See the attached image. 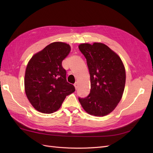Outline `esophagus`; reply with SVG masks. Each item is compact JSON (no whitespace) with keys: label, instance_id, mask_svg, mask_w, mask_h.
<instances>
[{"label":"esophagus","instance_id":"obj_1","mask_svg":"<svg viewBox=\"0 0 153 153\" xmlns=\"http://www.w3.org/2000/svg\"><path fill=\"white\" fill-rule=\"evenodd\" d=\"M74 86H75V89L76 90L77 89H78V84L77 82H76L75 84H74Z\"/></svg>","mask_w":153,"mask_h":153}]
</instances>
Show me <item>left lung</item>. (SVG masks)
Returning <instances> with one entry per match:
<instances>
[{
  "mask_svg": "<svg viewBox=\"0 0 153 153\" xmlns=\"http://www.w3.org/2000/svg\"><path fill=\"white\" fill-rule=\"evenodd\" d=\"M78 48L86 58L91 78L89 96L78 100L87 113L105 116L112 112L122 98L126 83L123 62L103 43H82Z\"/></svg>",
  "mask_w": 153,
  "mask_h": 153,
  "instance_id": "8db88e82",
  "label": "left lung"
}]
</instances>
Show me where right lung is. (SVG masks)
Masks as SVG:
<instances>
[{"mask_svg":"<svg viewBox=\"0 0 153 153\" xmlns=\"http://www.w3.org/2000/svg\"><path fill=\"white\" fill-rule=\"evenodd\" d=\"M70 51L69 44L53 42L35 53L27 64L25 94L32 106L41 113L56 112L66 96L75 91L67 82L66 71L62 66Z\"/></svg>","mask_w":153,"mask_h":153,"instance_id":"right-lung-1","label":"right lung"}]
</instances>
